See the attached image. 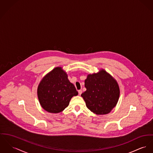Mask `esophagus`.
Listing matches in <instances>:
<instances>
[{
	"instance_id": "1",
	"label": "esophagus",
	"mask_w": 153,
	"mask_h": 153,
	"mask_svg": "<svg viewBox=\"0 0 153 153\" xmlns=\"http://www.w3.org/2000/svg\"><path fill=\"white\" fill-rule=\"evenodd\" d=\"M78 93H79V95H81L82 93V90H79L78 91Z\"/></svg>"
}]
</instances>
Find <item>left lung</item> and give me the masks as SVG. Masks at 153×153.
<instances>
[{
    "label": "left lung",
    "instance_id": "8db88e82",
    "mask_svg": "<svg viewBox=\"0 0 153 153\" xmlns=\"http://www.w3.org/2000/svg\"><path fill=\"white\" fill-rule=\"evenodd\" d=\"M84 86L86 91L81 96L87 107L94 114H108L117 105L120 95L118 82L104 69L88 74Z\"/></svg>",
    "mask_w": 153,
    "mask_h": 153
}]
</instances>
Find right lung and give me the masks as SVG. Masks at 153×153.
Masks as SVG:
<instances>
[{"label": "right lung", "instance_id": "obj_1", "mask_svg": "<svg viewBox=\"0 0 153 153\" xmlns=\"http://www.w3.org/2000/svg\"><path fill=\"white\" fill-rule=\"evenodd\" d=\"M68 77L62 67H56L41 79L37 95L44 110L53 114L61 112L68 106L71 98L78 95L74 85Z\"/></svg>", "mask_w": 153, "mask_h": 153}]
</instances>
